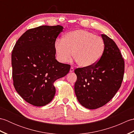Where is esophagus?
I'll list each match as a JSON object with an SVG mask.
<instances>
[{
    "instance_id": "34e87169",
    "label": "esophagus",
    "mask_w": 134,
    "mask_h": 134,
    "mask_svg": "<svg viewBox=\"0 0 134 134\" xmlns=\"http://www.w3.org/2000/svg\"><path fill=\"white\" fill-rule=\"evenodd\" d=\"M74 68L72 67H71L70 68V72H74Z\"/></svg>"
}]
</instances>
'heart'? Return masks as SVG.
Returning a JSON list of instances; mask_svg holds the SVG:
<instances>
[{
  "label": "heart",
  "instance_id": "heart-1",
  "mask_svg": "<svg viewBox=\"0 0 134 134\" xmlns=\"http://www.w3.org/2000/svg\"><path fill=\"white\" fill-rule=\"evenodd\" d=\"M54 48L60 62H69L72 54L79 66L90 67L101 59L105 44L100 37L88 31L78 29L65 34L62 40L57 39Z\"/></svg>",
  "mask_w": 134,
  "mask_h": 134
}]
</instances>
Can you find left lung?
Listing matches in <instances>:
<instances>
[{"mask_svg": "<svg viewBox=\"0 0 134 134\" xmlns=\"http://www.w3.org/2000/svg\"><path fill=\"white\" fill-rule=\"evenodd\" d=\"M105 49L101 59L90 67L78 68L74 90L78 101L89 109L108 103L120 87L124 72V62L113 40L101 35Z\"/></svg>", "mask_w": 134, "mask_h": 134, "instance_id": "obj_1", "label": "left lung"}]
</instances>
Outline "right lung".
<instances>
[{
  "label": "right lung",
  "mask_w": 134,
  "mask_h": 134,
  "mask_svg": "<svg viewBox=\"0 0 134 134\" xmlns=\"http://www.w3.org/2000/svg\"><path fill=\"white\" fill-rule=\"evenodd\" d=\"M63 27L41 26L25 32L11 54L14 87L34 106L49 104L56 93L53 82L69 73L70 65L55 59L54 44Z\"/></svg>",
  "instance_id": "obj_1"
}]
</instances>
